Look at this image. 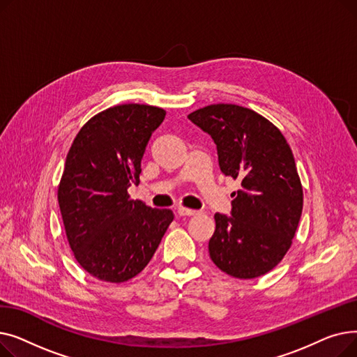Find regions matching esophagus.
Here are the masks:
<instances>
[{"label":"esophagus","instance_id":"34e87169","mask_svg":"<svg viewBox=\"0 0 357 357\" xmlns=\"http://www.w3.org/2000/svg\"><path fill=\"white\" fill-rule=\"evenodd\" d=\"M178 214L182 215V217H192V215H197L198 211L197 210H191V208L181 207V208H178Z\"/></svg>","mask_w":357,"mask_h":357}]
</instances>
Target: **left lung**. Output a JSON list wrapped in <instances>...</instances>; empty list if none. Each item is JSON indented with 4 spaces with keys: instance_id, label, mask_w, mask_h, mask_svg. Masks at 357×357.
<instances>
[{
    "instance_id": "obj_1",
    "label": "left lung",
    "mask_w": 357,
    "mask_h": 357,
    "mask_svg": "<svg viewBox=\"0 0 357 357\" xmlns=\"http://www.w3.org/2000/svg\"><path fill=\"white\" fill-rule=\"evenodd\" d=\"M188 119L217 144L221 172L241 182L231 194V215H214L211 260L238 279L268 273L289 250L303 213L289 144L269 120L240 105H207Z\"/></svg>"
}]
</instances>
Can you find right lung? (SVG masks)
Masks as SVG:
<instances>
[{
  "label": "right lung",
  "mask_w": 357,
  "mask_h": 357,
  "mask_svg": "<svg viewBox=\"0 0 357 357\" xmlns=\"http://www.w3.org/2000/svg\"><path fill=\"white\" fill-rule=\"evenodd\" d=\"M165 116L153 105L111 107L84 124L68 152L58 190L66 237L78 264L104 282L139 275L174 220L127 192Z\"/></svg>",
  "instance_id": "add662e5"
}]
</instances>
